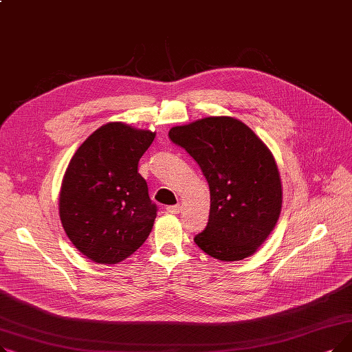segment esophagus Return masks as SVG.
Here are the masks:
<instances>
[{
    "label": "esophagus",
    "instance_id": "esophagus-1",
    "mask_svg": "<svg viewBox=\"0 0 352 352\" xmlns=\"http://www.w3.org/2000/svg\"><path fill=\"white\" fill-rule=\"evenodd\" d=\"M181 211V207H179V204H177V206H170V207H166V212L168 214H178Z\"/></svg>",
    "mask_w": 352,
    "mask_h": 352
}]
</instances>
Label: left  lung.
<instances>
[{"label":"left lung","instance_id":"8db88e82","mask_svg":"<svg viewBox=\"0 0 352 352\" xmlns=\"http://www.w3.org/2000/svg\"><path fill=\"white\" fill-rule=\"evenodd\" d=\"M170 140L199 165L211 195L206 230L195 244L219 261L252 255L281 214L278 166L250 126L232 117H208L173 126Z\"/></svg>","mask_w":352,"mask_h":352}]
</instances>
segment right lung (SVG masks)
<instances>
[{"label":"right lung","instance_id":"right-lung-1","mask_svg":"<svg viewBox=\"0 0 352 352\" xmlns=\"http://www.w3.org/2000/svg\"><path fill=\"white\" fill-rule=\"evenodd\" d=\"M155 133L108 122L71 158L60 192V218L69 241L98 264H117L150 235L157 206L138 161Z\"/></svg>","mask_w":352,"mask_h":352}]
</instances>
